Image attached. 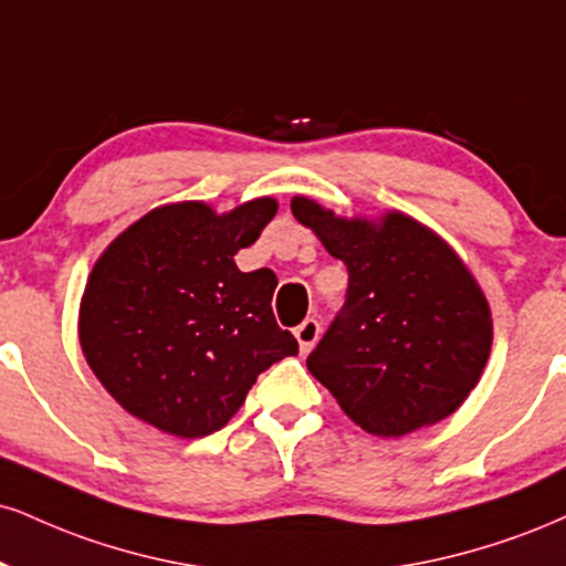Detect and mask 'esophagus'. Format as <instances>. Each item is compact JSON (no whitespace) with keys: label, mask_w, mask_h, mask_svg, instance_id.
<instances>
[{"label":"esophagus","mask_w":566,"mask_h":566,"mask_svg":"<svg viewBox=\"0 0 566 566\" xmlns=\"http://www.w3.org/2000/svg\"><path fill=\"white\" fill-rule=\"evenodd\" d=\"M318 335H322V324L316 318H305L301 326H295L297 345H301V353H308L313 345L318 343Z\"/></svg>","instance_id":"obj_1"}]
</instances>
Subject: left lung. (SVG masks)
<instances>
[{"mask_svg":"<svg viewBox=\"0 0 566 566\" xmlns=\"http://www.w3.org/2000/svg\"><path fill=\"white\" fill-rule=\"evenodd\" d=\"M292 213L348 265L345 305L308 371L360 430L400 438L451 417L480 382L493 318L480 284L411 216L339 218L292 197Z\"/></svg>","mask_w":566,"mask_h":566,"instance_id":"8db88e82","label":"left lung"}]
</instances>
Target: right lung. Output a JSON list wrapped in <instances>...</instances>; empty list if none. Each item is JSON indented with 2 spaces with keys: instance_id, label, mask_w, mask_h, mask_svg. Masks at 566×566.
<instances>
[{
  "instance_id": "right-lung-1",
  "label": "right lung",
  "mask_w": 566,
  "mask_h": 566,
  "mask_svg": "<svg viewBox=\"0 0 566 566\" xmlns=\"http://www.w3.org/2000/svg\"><path fill=\"white\" fill-rule=\"evenodd\" d=\"M276 216L261 197L218 216L206 202L149 210L88 274L81 350L136 419L176 438L221 430L258 374L295 356L271 311V269L244 274L234 255Z\"/></svg>"
}]
</instances>
